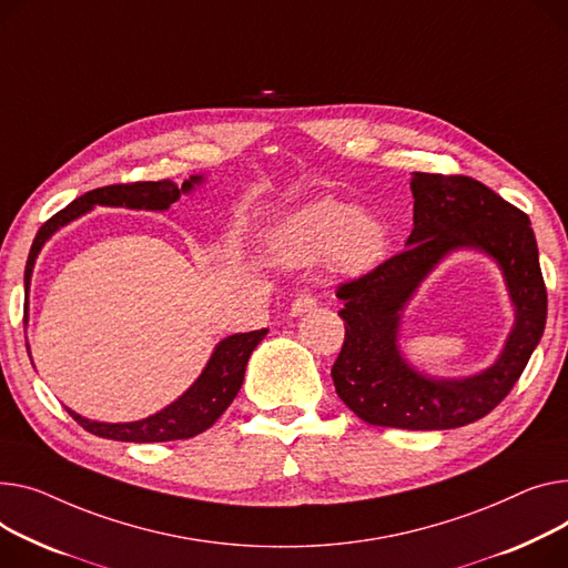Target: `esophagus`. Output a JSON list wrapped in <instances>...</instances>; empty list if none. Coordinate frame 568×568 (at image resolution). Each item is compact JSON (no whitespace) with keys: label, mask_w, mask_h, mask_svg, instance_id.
<instances>
[{"label":"esophagus","mask_w":568,"mask_h":568,"mask_svg":"<svg viewBox=\"0 0 568 568\" xmlns=\"http://www.w3.org/2000/svg\"><path fill=\"white\" fill-rule=\"evenodd\" d=\"M315 306H317V298H315L311 292H301V294H296V298L292 301L290 313L296 317V315H304V313L313 311Z\"/></svg>","instance_id":"34e87169"}]
</instances>
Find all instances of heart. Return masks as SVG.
<instances>
[{
	"mask_svg": "<svg viewBox=\"0 0 568 568\" xmlns=\"http://www.w3.org/2000/svg\"><path fill=\"white\" fill-rule=\"evenodd\" d=\"M272 253L287 264L313 262L328 253L333 267L347 274H363L384 257V225L356 214L343 199L322 196L287 214L270 233Z\"/></svg>",
	"mask_w": 568,
	"mask_h": 568,
	"instance_id": "obj_1",
	"label": "heart"
}]
</instances>
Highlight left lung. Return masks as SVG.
Segmentation results:
<instances>
[{"instance_id": "obj_1", "label": "left lung", "mask_w": 568, "mask_h": 568, "mask_svg": "<svg viewBox=\"0 0 568 568\" xmlns=\"http://www.w3.org/2000/svg\"><path fill=\"white\" fill-rule=\"evenodd\" d=\"M413 231L406 248L358 278L339 283L345 343L331 376L337 397L374 427L455 429L494 410L516 386L546 328L548 294L530 219L468 175L413 173ZM473 245L504 267L517 324L501 358L462 383L429 381L396 349L398 313L449 250Z\"/></svg>"}]
</instances>
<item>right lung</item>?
<instances>
[{"instance_id": "obj_1", "label": "right lung", "mask_w": 568, "mask_h": 568, "mask_svg": "<svg viewBox=\"0 0 568 568\" xmlns=\"http://www.w3.org/2000/svg\"><path fill=\"white\" fill-rule=\"evenodd\" d=\"M201 180L203 178L199 175L189 178L182 182V186H178L173 180L109 184V186L93 189V192H87L80 199H74L68 207H63L52 219H48L41 225V231L36 233V240L27 257V267H24V290L29 292V281H31L38 251H41L45 240L52 233H57L68 221L78 219L93 205H113V207L125 205L132 210H166L171 203L180 199L182 192H192V186ZM264 335H267V328L237 333L221 339L207 367L199 376V382L178 402H173L171 406H166L155 415H150L145 420L109 425V423L87 420L72 410L68 413L78 420V425H82L87 432L100 438L123 440V443H164V440L194 438L205 429H210L221 418V413L233 404L244 382V369H246L248 356L262 343Z\"/></svg>"}]
</instances>
